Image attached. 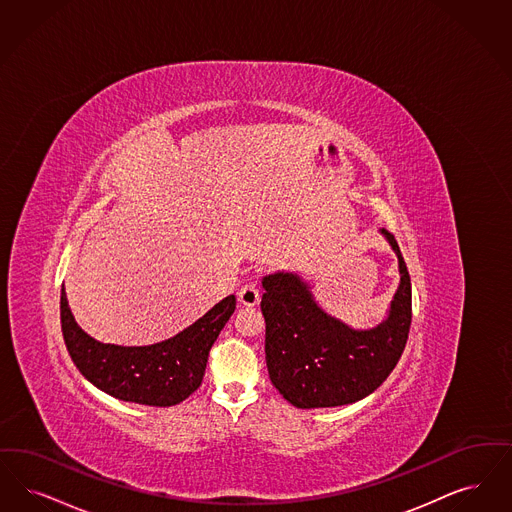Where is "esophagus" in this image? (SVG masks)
<instances>
[{"mask_svg": "<svg viewBox=\"0 0 512 512\" xmlns=\"http://www.w3.org/2000/svg\"><path fill=\"white\" fill-rule=\"evenodd\" d=\"M239 302L243 306H248V308H252L260 302V292H258L254 283H248L243 289L239 290Z\"/></svg>", "mask_w": 512, "mask_h": 512, "instance_id": "34e87169", "label": "esophagus"}]
</instances>
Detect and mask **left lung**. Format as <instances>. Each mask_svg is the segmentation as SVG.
Returning <instances> with one entry per match:
<instances>
[{
	"instance_id": "8db88e82",
	"label": "left lung",
	"mask_w": 512,
	"mask_h": 512,
	"mask_svg": "<svg viewBox=\"0 0 512 512\" xmlns=\"http://www.w3.org/2000/svg\"><path fill=\"white\" fill-rule=\"evenodd\" d=\"M380 235L398 256L400 285L377 327L354 329L325 312L298 273L277 271L262 279L267 373L298 409L363 400L400 361L411 327V277L394 235L386 229Z\"/></svg>"
}]
</instances>
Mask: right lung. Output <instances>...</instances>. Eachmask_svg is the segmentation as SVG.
<instances>
[{"label":"right lung","instance_id":"right-lung-1","mask_svg":"<svg viewBox=\"0 0 512 512\" xmlns=\"http://www.w3.org/2000/svg\"><path fill=\"white\" fill-rule=\"evenodd\" d=\"M235 296H227L181 333L149 344H103L89 336L68 308L61 289V329L78 371L112 398L153 407H170L189 398L202 382L208 354L235 312Z\"/></svg>","mask_w":512,"mask_h":512}]
</instances>
